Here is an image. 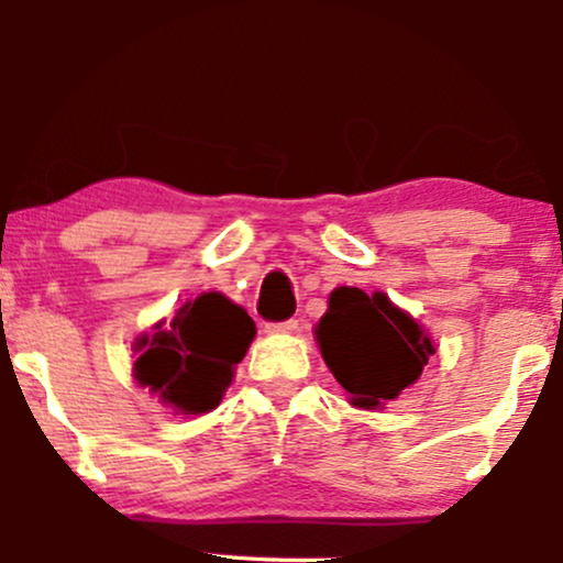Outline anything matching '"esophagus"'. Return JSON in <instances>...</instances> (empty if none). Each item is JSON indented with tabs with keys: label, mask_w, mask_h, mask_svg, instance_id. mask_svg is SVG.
I'll return each mask as SVG.
<instances>
[{
	"label": "esophagus",
	"mask_w": 563,
	"mask_h": 563,
	"mask_svg": "<svg viewBox=\"0 0 563 563\" xmlns=\"http://www.w3.org/2000/svg\"><path fill=\"white\" fill-rule=\"evenodd\" d=\"M264 331L267 333H294V331H299V320H283V322H267V325H264Z\"/></svg>",
	"instance_id": "obj_1"
}]
</instances>
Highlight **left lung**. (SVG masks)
Returning <instances> with one entry per match:
<instances>
[{
	"label": "left lung",
	"instance_id": "1",
	"mask_svg": "<svg viewBox=\"0 0 563 563\" xmlns=\"http://www.w3.org/2000/svg\"><path fill=\"white\" fill-rule=\"evenodd\" d=\"M322 360L344 386L349 402L376 410L416 384L437 352L431 335L389 296L341 286L314 328Z\"/></svg>",
	"mask_w": 563,
	"mask_h": 563
}]
</instances>
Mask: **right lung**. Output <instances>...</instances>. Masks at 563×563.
<instances>
[{
    "instance_id": "right-lung-1",
    "label": "right lung",
    "mask_w": 563,
    "mask_h": 563,
    "mask_svg": "<svg viewBox=\"0 0 563 563\" xmlns=\"http://www.w3.org/2000/svg\"><path fill=\"white\" fill-rule=\"evenodd\" d=\"M256 325L228 296L200 294L179 307L172 322L134 341V378L183 416L209 412L222 402L235 365L254 341Z\"/></svg>"
}]
</instances>
